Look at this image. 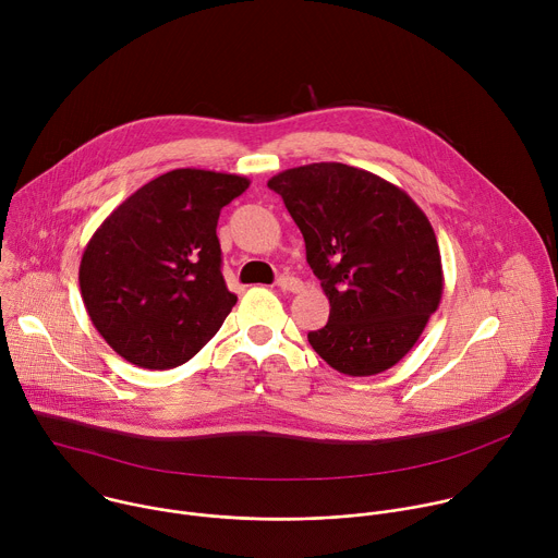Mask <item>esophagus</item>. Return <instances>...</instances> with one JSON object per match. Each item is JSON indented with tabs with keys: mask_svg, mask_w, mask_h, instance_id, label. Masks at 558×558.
I'll return each mask as SVG.
<instances>
[{
	"mask_svg": "<svg viewBox=\"0 0 558 558\" xmlns=\"http://www.w3.org/2000/svg\"><path fill=\"white\" fill-rule=\"evenodd\" d=\"M276 287H278V289H282V291L295 293V291H300V289H302V282H300L298 278H293V276H280V278L276 280Z\"/></svg>",
	"mask_w": 558,
	"mask_h": 558,
	"instance_id": "1",
	"label": "esophagus"
}]
</instances>
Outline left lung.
<instances>
[{"instance_id": "8db88e82", "label": "left lung", "mask_w": 558, "mask_h": 558, "mask_svg": "<svg viewBox=\"0 0 558 558\" xmlns=\"http://www.w3.org/2000/svg\"><path fill=\"white\" fill-rule=\"evenodd\" d=\"M267 185L300 227L306 263L331 304L329 323L306 336L313 351L353 377L395 366L444 291L426 214L404 190L344 163L291 168Z\"/></svg>"}]
</instances>
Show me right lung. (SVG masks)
Here are the masks:
<instances>
[{"instance_id":"right-lung-1","label":"right lung","mask_w":558,"mask_h":558,"mask_svg":"<svg viewBox=\"0 0 558 558\" xmlns=\"http://www.w3.org/2000/svg\"><path fill=\"white\" fill-rule=\"evenodd\" d=\"M250 179L172 170L136 190L93 233L78 287L95 329L128 362L166 371L192 360L235 304L220 265V209Z\"/></svg>"}]
</instances>
